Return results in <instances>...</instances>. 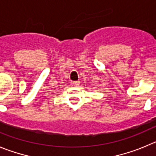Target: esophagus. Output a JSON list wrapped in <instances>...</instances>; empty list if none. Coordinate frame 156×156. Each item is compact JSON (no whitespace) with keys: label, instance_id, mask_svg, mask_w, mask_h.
<instances>
[{"label":"esophagus","instance_id":"esophagus-1","mask_svg":"<svg viewBox=\"0 0 156 156\" xmlns=\"http://www.w3.org/2000/svg\"><path fill=\"white\" fill-rule=\"evenodd\" d=\"M72 85H78L80 84V81H72Z\"/></svg>","mask_w":156,"mask_h":156}]
</instances>
